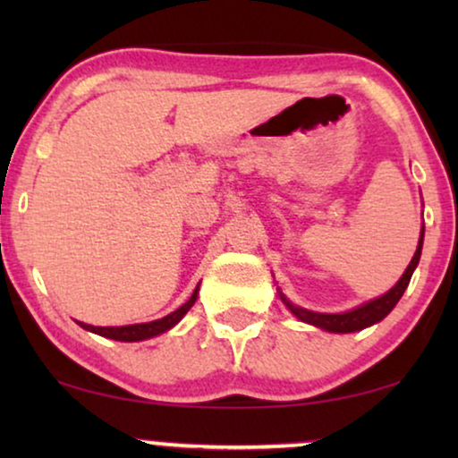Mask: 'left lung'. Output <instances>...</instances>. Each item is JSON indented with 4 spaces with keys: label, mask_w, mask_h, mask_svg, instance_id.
<instances>
[{
    "label": "left lung",
    "mask_w": 458,
    "mask_h": 458,
    "mask_svg": "<svg viewBox=\"0 0 458 458\" xmlns=\"http://www.w3.org/2000/svg\"><path fill=\"white\" fill-rule=\"evenodd\" d=\"M423 235H425V227H421V235H419V243L415 250V256L406 267V271L403 273V277L398 279V284L392 287L390 292H386L384 296L369 300V302L356 306L352 310L346 312H315L309 309H302V306L292 304L284 293L279 292L281 302H284L290 312L296 318H300L302 323L315 325V327L329 331V334H352V331H360L365 327H371V325L379 323L381 318H386L390 315L394 306L398 304V300L403 298V293L406 287H409V281L412 277V271H415L419 265V259H421V250H423Z\"/></svg>",
    "instance_id": "obj_1"
}]
</instances>
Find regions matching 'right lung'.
Segmentation results:
<instances>
[{
	"mask_svg": "<svg viewBox=\"0 0 458 458\" xmlns=\"http://www.w3.org/2000/svg\"><path fill=\"white\" fill-rule=\"evenodd\" d=\"M198 290H199V284H198L196 290H193L191 298L187 300L183 306H179V309L174 310V312H171V315H166V317H162V318H156V321H149V323L123 325V327H93V325H87V323H79V321L77 323L83 329L91 331V334L108 337V340H116V342H141V340H149V337L160 335V334H165V331L173 329L174 325H177L181 318L187 315V310H190L191 306L196 304Z\"/></svg>",
	"mask_w": 458,
	"mask_h": 458,
	"instance_id": "right-lung-1",
	"label": "right lung"
}]
</instances>
